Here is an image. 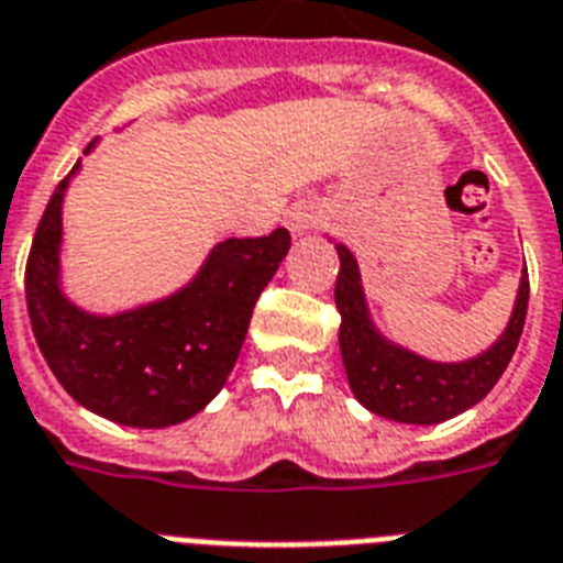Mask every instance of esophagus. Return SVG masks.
Masks as SVG:
<instances>
[{
	"instance_id": "obj_1",
	"label": "esophagus",
	"mask_w": 563,
	"mask_h": 563,
	"mask_svg": "<svg viewBox=\"0 0 563 563\" xmlns=\"http://www.w3.org/2000/svg\"><path fill=\"white\" fill-rule=\"evenodd\" d=\"M319 220H322V211H319L317 206H310V203L290 206V209H287V214H285L287 229H290L294 235H302V232L313 229Z\"/></svg>"
}]
</instances>
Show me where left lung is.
<instances>
[{"mask_svg": "<svg viewBox=\"0 0 563 563\" xmlns=\"http://www.w3.org/2000/svg\"><path fill=\"white\" fill-rule=\"evenodd\" d=\"M334 302L340 310V352L354 398L368 412L398 424H439L460 416L492 393L509 366L529 308V273L523 269L517 302L500 340L488 352L462 363H435L401 345L389 343L368 317L366 296L360 285V269L352 250L336 244Z\"/></svg>", "mask_w": 563, "mask_h": 563, "instance_id": "8db88e82", "label": "left lung"}]
</instances>
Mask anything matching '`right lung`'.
Returning a JSON list of instances; mask_svg holds the SVG:
<instances>
[{"label":"right lung","instance_id":"add662e5","mask_svg":"<svg viewBox=\"0 0 563 563\" xmlns=\"http://www.w3.org/2000/svg\"><path fill=\"white\" fill-rule=\"evenodd\" d=\"M78 168L80 162L54 188L31 244L25 264L31 331L54 377L80 407L142 430L179 424L227 384L261 290L290 250V232L220 241L183 290L98 317L60 290L63 195Z\"/></svg>","mask_w":563,"mask_h":563}]
</instances>
